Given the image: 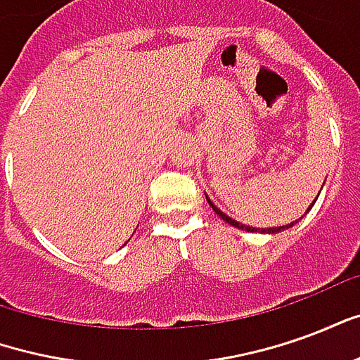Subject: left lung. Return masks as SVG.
Returning a JSON list of instances; mask_svg holds the SVG:
<instances>
[{
    "label": "left lung",
    "mask_w": 360,
    "mask_h": 360,
    "mask_svg": "<svg viewBox=\"0 0 360 360\" xmlns=\"http://www.w3.org/2000/svg\"><path fill=\"white\" fill-rule=\"evenodd\" d=\"M318 195H320V193H318ZM318 198V196H316ZM208 202H210V198H208ZM314 202H316V200H314ZM210 206L212 208H214V212H216V214H218L219 218L224 219V221H227V224H229V226H233V227H239V229H245V231H258V233H279V231H283V229H287V227H291L295 224V221H291V224H287V226H279V227H270V229H257V227H250V226H243V224H239V221H235V219H231L229 218V216H226V214H224V212L219 210V208H216V206H214V204L210 202ZM310 208H312V204H310ZM309 208V210H310ZM307 210V212H309Z\"/></svg>",
    "instance_id": "8db88e82"
}]
</instances>
